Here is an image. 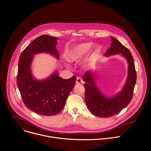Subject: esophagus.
Here are the masks:
<instances>
[{"instance_id": "34e87169", "label": "esophagus", "mask_w": 151, "mask_h": 151, "mask_svg": "<svg viewBox=\"0 0 151 151\" xmlns=\"http://www.w3.org/2000/svg\"><path fill=\"white\" fill-rule=\"evenodd\" d=\"M76 83L80 84V83H83V81L80 78V77H78L76 78Z\"/></svg>"}]
</instances>
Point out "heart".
I'll use <instances>...</instances> for the list:
<instances>
[{
    "instance_id": "heart-1",
    "label": "heart",
    "mask_w": 151,
    "mask_h": 151,
    "mask_svg": "<svg viewBox=\"0 0 151 151\" xmlns=\"http://www.w3.org/2000/svg\"><path fill=\"white\" fill-rule=\"evenodd\" d=\"M92 42H83L75 45L71 48L66 53V58L69 62L77 63L82 59L89 52L92 55L98 53L100 48L97 45H93Z\"/></svg>"
}]
</instances>
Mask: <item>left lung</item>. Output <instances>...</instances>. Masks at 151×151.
<instances>
[{
    "label": "left lung",
    "instance_id": "8db88e82",
    "mask_svg": "<svg viewBox=\"0 0 151 151\" xmlns=\"http://www.w3.org/2000/svg\"><path fill=\"white\" fill-rule=\"evenodd\" d=\"M110 38L111 46L105 53V56L120 54L128 63V75L122 90L116 95L107 97L96 86L95 73L92 70L86 72L82 76L85 82V99L86 106L93 115L102 118L118 114L130 103L136 82L134 62L130 52L117 39L112 37Z\"/></svg>",
    "mask_w": 151,
    "mask_h": 151
}]
</instances>
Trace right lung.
Instances as JSON below:
<instances>
[{"mask_svg":"<svg viewBox=\"0 0 151 151\" xmlns=\"http://www.w3.org/2000/svg\"><path fill=\"white\" fill-rule=\"evenodd\" d=\"M58 39L47 35L37 37L24 49L19 59L17 85L22 99L28 109L42 116L59 113L76 82L75 76L65 79L56 70L42 80L36 79L32 74L31 66L34 55L45 53L59 59L56 49Z\"/></svg>","mask_w":151,"mask_h":151,"instance_id":"right-lung-1","label":"right lung"}]
</instances>
